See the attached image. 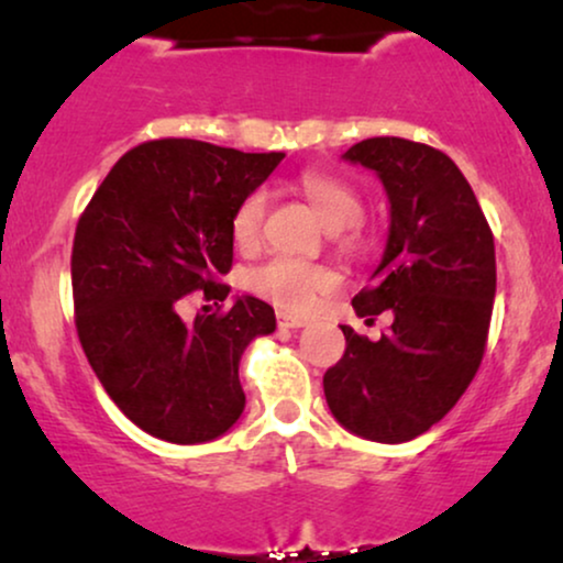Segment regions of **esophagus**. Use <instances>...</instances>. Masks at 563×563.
Wrapping results in <instances>:
<instances>
[{"mask_svg":"<svg viewBox=\"0 0 563 563\" xmlns=\"http://www.w3.org/2000/svg\"><path fill=\"white\" fill-rule=\"evenodd\" d=\"M276 324H279V330H297V328H305V320L301 317H295L289 312H276Z\"/></svg>","mask_w":563,"mask_h":563,"instance_id":"1","label":"esophagus"}]
</instances>
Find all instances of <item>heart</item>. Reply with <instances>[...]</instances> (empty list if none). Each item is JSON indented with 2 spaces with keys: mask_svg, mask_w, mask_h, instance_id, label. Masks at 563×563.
Segmentation results:
<instances>
[{
  "mask_svg": "<svg viewBox=\"0 0 563 563\" xmlns=\"http://www.w3.org/2000/svg\"><path fill=\"white\" fill-rule=\"evenodd\" d=\"M317 213L330 231H345L363 221V200L353 187L328 173H305L299 180ZM266 216V190H254L239 202L231 218V235L235 249L251 251L258 246ZM246 287L274 307L289 312H307L317 297L338 287V274L328 266L299 262L291 256H274L272 262L256 266L246 276Z\"/></svg>",
  "mask_w": 563,
  "mask_h": 563,
  "instance_id": "1",
  "label": "heart"
}]
</instances>
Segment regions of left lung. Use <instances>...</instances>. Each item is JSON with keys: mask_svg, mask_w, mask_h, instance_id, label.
Masks as SVG:
<instances>
[{"mask_svg": "<svg viewBox=\"0 0 563 563\" xmlns=\"http://www.w3.org/2000/svg\"><path fill=\"white\" fill-rule=\"evenodd\" d=\"M342 159L373 169L390 206L386 251L355 295L357 317L394 314L388 335L342 324L345 355L324 373L328 406L355 437L401 444L460 401L485 355L495 243L460 167L434 146L373 136Z\"/></svg>", "mask_w": 563, "mask_h": 563, "instance_id": "left-lung-1", "label": "left lung"}]
</instances>
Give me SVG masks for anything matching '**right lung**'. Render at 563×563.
Wrapping results in <instances>:
<instances>
[{
  "mask_svg": "<svg viewBox=\"0 0 563 563\" xmlns=\"http://www.w3.org/2000/svg\"><path fill=\"white\" fill-rule=\"evenodd\" d=\"M284 152L246 154L195 140L129 150L80 216L70 276L76 330L106 394L146 434L173 444L223 437L243 413V350L276 330L274 309L239 297L185 322L180 301L231 287V218Z\"/></svg>",
  "mask_w": 563,
  "mask_h": 563,
  "instance_id": "obj_1",
  "label": "right lung"
}]
</instances>
